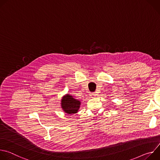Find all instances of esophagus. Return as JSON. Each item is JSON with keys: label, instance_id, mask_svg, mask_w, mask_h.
<instances>
[{"label": "esophagus", "instance_id": "esophagus-1", "mask_svg": "<svg viewBox=\"0 0 160 160\" xmlns=\"http://www.w3.org/2000/svg\"><path fill=\"white\" fill-rule=\"evenodd\" d=\"M96 95H97V94H96L95 92H92V93H91V94H90V96H91V98H94Z\"/></svg>", "mask_w": 160, "mask_h": 160}]
</instances>
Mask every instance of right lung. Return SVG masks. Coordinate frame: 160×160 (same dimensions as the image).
Here are the masks:
<instances>
[{"label":"right lung","mask_w":160,"mask_h":160,"mask_svg":"<svg viewBox=\"0 0 160 160\" xmlns=\"http://www.w3.org/2000/svg\"><path fill=\"white\" fill-rule=\"evenodd\" d=\"M80 101L75 99L72 96L67 94L61 100V107L67 114H75L77 112L80 106Z\"/></svg>","instance_id":"1"}]
</instances>
